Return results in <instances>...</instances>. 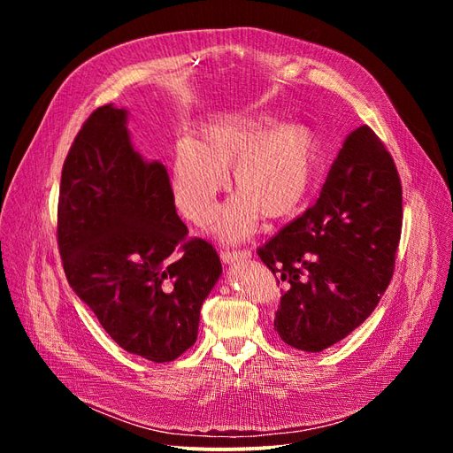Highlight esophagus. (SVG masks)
<instances>
[{"mask_svg":"<svg viewBox=\"0 0 453 453\" xmlns=\"http://www.w3.org/2000/svg\"><path fill=\"white\" fill-rule=\"evenodd\" d=\"M251 253L250 251H221V260L225 265H234L240 263V260H250Z\"/></svg>","mask_w":453,"mask_h":453,"instance_id":"esophagus-1","label":"esophagus"}]
</instances>
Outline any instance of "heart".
<instances>
[{
    "mask_svg": "<svg viewBox=\"0 0 453 453\" xmlns=\"http://www.w3.org/2000/svg\"><path fill=\"white\" fill-rule=\"evenodd\" d=\"M319 140L306 125L268 127L263 119L225 117L205 122L172 150L170 195L187 221L205 225L219 195L238 188L219 211L211 232L223 242L248 240L263 217L281 221L310 195Z\"/></svg>",
    "mask_w": 453,
    "mask_h": 453,
    "instance_id": "obj_1",
    "label": "heart"
}]
</instances>
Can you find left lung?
<instances>
[{
  "mask_svg": "<svg viewBox=\"0 0 453 453\" xmlns=\"http://www.w3.org/2000/svg\"><path fill=\"white\" fill-rule=\"evenodd\" d=\"M401 226L395 162L366 125L355 128L318 202L257 251L287 285L273 319L285 344L319 353L374 311L393 276Z\"/></svg>",
  "mask_w": 453,
  "mask_h": 453,
  "instance_id": "obj_1",
  "label": "left lung"
}]
</instances>
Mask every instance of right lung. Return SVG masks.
I'll return each instance as SVG.
<instances>
[{
  "label": "right lung",
  "instance_id": "obj_1",
  "mask_svg": "<svg viewBox=\"0 0 453 453\" xmlns=\"http://www.w3.org/2000/svg\"><path fill=\"white\" fill-rule=\"evenodd\" d=\"M187 234L164 164L132 143L128 109H96L64 162L60 255L105 333L147 361L170 363L195 344L202 304L223 273L211 245Z\"/></svg>",
  "mask_w": 453,
  "mask_h": 453
}]
</instances>
